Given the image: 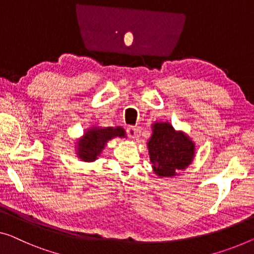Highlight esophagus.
Segmentation results:
<instances>
[{
  "label": "esophagus",
  "instance_id": "1",
  "mask_svg": "<svg viewBox=\"0 0 254 254\" xmlns=\"http://www.w3.org/2000/svg\"><path fill=\"white\" fill-rule=\"evenodd\" d=\"M127 135H128V138H131V139H134L135 137H137V133H138V130H137V127H128L127 128Z\"/></svg>",
  "mask_w": 254,
  "mask_h": 254
}]
</instances>
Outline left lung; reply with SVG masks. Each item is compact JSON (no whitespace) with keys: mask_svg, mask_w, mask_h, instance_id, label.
I'll return each instance as SVG.
<instances>
[{"mask_svg":"<svg viewBox=\"0 0 254 254\" xmlns=\"http://www.w3.org/2000/svg\"><path fill=\"white\" fill-rule=\"evenodd\" d=\"M147 145L154 171L160 177L176 176L194 158L195 143L168 122L153 124V134Z\"/></svg>","mask_w":254,"mask_h":254,"instance_id":"1","label":"left lung"}]
</instances>
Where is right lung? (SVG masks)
I'll return each instance as SVG.
<instances>
[{
  "label": "right lung",
  "instance_id": "obj_1",
  "mask_svg": "<svg viewBox=\"0 0 254 254\" xmlns=\"http://www.w3.org/2000/svg\"><path fill=\"white\" fill-rule=\"evenodd\" d=\"M114 137L124 138L126 131L122 127H92L88 130L77 142V155L82 161L92 162L97 160L105 148L106 142Z\"/></svg>",
  "mask_w": 254,
  "mask_h": 254
}]
</instances>
